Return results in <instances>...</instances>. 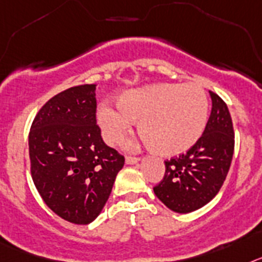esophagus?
<instances>
[{"label":"esophagus","instance_id":"obj_1","mask_svg":"<svg viewBox=\"0 0 262 262\" xmlns=\"http://www.w3.org/2000/svg\"><path fill=\"white\" fill-rule=\"evenodd\" d=\"M138 161H140V158H137V157H126V158H125V162L128 163V165H134V163H137Z\"/></svg>","mask_w":262,"mask_h":262}]
</instances>
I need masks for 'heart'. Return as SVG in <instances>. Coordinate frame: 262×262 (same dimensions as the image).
<instances>
[{"mask_svg":"<svg viewBox=\"0 0 262 262\" xmlns=\"http://www.w3.org/2000/svg\"><path fill=\"white\" fill-rule=\"evenodd\" d=\"M140 120V132L154 150L177 156L196 144L208 120V99L198 84H151L122 93L118 106L104 104L97 121L108 144H116ZM128 146H133L128 142Z\"/></svg>","mask_w":262,"mask_h":262,"instance_id":"1","label":"heart"}]
</instances>
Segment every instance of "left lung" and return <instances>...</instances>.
Listing matches in <instances>:
<instances>
[{
    "label": "left lung",
    "instance_id": "obj_1",
    "mask_svg": "<svg viewBox=\"0 0 262 262\" xmlns=\"http://www.w3.org/2000/svg\"><path fill=\"white\" fill-rule=\"evenodd\" d=\"M212 109L206 129L186 154L165 162V177L154 194L167 208L188 213L216 196L228 174L235 136L228 106L211 92Z\"/></svg>",
    "mask_w": 262,
    "mask_h": 262
}]
</instances>
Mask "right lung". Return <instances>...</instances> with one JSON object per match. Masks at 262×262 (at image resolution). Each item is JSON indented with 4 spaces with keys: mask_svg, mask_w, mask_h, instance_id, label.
<instances>
[{
    "mask_svg": "<svg viewBox=\"0 0 262 262\" xmlns=\"http://www.w3.org/2000/svg\"><path fill=\"white\" fill-rule=\"evenodd\" d=\"M96 84L50 99L29 134L31 177L50 210L74 224L103 211L125 159L106 146L96 124Z\"/></svg>",
    "mask_w": 262,
    "mask_h": 262,
    "instance_id": "obj_1",
    "label": "right lung"
}]
</instances>
